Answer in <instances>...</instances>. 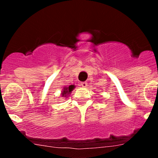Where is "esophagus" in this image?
Instances as JSON below:
<instances>
[{
    "instance_id": "1",
    "label": "esophagus",
    "mask_w": 158,
    "mask_h": 158,
    "mask_svg": "<svg viewBox=\"0 0 158 158\" xmlns=\"http://www.w3.org/2000/svg\"><path fill=\"white\" fill-rule=\"evenodd\" d=\"M87 85H88V83H87V82H81V83H80V86L82 87V88H85Z\"/></svg>"
}]
</instances>
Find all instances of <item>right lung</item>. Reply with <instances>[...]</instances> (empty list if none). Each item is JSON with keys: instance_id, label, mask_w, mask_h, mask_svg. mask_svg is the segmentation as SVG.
Masks as SVG:
<instances>
[{"instance_id": "add662e5", "label": "right lung", "mask_w": 158, "mask_h": 158, "mask_svg": "<svg viewBox=\"0 0 158 158\" xmlns=\"http://www.w3.org/2000/svg\"><path fill=\"white\" fill-rule=\"evenodd\" d=\"M75 87L76 86H75L74 85H70L69 86H65L61 92V96L67 98L68 95H69V94L71 93L72 91L75 89Z\"/></svg>"}]
</instances>
